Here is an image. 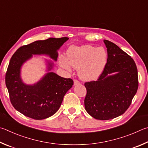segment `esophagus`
I'll return each instance as SVG.
<instances>
[{
	"instance_id": "1",
	"label": "esophagus",
	"mask_w": 148,
	"mask_h": 148,
	"mask_svg": "<svg viewBox=\"0 0 148 148\" xmlns=\"http://www.w3.org/2000/svg\"><path fill=\"white\" fill-rule=\"evenodd\" d=\"M79 81H77V80H76V79H74V85H79Z\"/></svg>"
}]
</instances>
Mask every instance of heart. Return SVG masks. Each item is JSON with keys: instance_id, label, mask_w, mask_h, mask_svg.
I'll return each mask as SVG.
<instances>
[{"instance_id": "1", "label": "heart", "mask_w": 148, "mask_h": 148, "mask_svg": "<svg viewBox=\"0 0 148 148\" xmlns=\"http://www.w3.org/2000/svg\"><path fill=\"white\" fill-rule=\"evenodd\" d=\"M60 66L68 71L71 66L78 69L79 77L83 81L95 80L100 76L107 63V52L103 48L91 45L72 46L67 51L66 58L61 56Z\"/></svg>"}]
</instances>
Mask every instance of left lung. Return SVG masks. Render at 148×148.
<instances>
[{
	"label": "left lung",
	"instance_id": "left-lung-1",
	"mask_svg": "<svg viewBox=\"0 0 148 148\" xmlns=\"http://www.w3.org/2000/svg\"><path fill=\"white\" fill-rule=\"evenodd\" d=\"M103 42L107 51L103 71L97 81L85 83L86 111L101 120L114 119L124 113L138 87L134 60L113 42L108 40Z\"/></svg>",
	"mask_w": 148,
	"mask_h": 148
}]
</instances>
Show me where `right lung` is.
I'll use <instances>...</instances> for the list:
<instances>
[{"label": "right lung", "mask_w": 148, "mask_h": 148, "mask_svg": "<svg viewBox=\"0 0 148 148\" xmlns=\"http://www.w3.org/2000/svg\"><path fill=\"white\" fill-rule=\"evenodd\" d=\"M68 37L49 38L36 41L20 47L11 58L6 74V85L11 103L21 113L35 120H42L52 116L58 111L64 96L74 82L50 72L53 62L46 60L47 73L33 85H28L21 76V67L33 55H46L56 61L58 50Z\"/></svg>", "instance_id": "obj_1"}]
</instances>
